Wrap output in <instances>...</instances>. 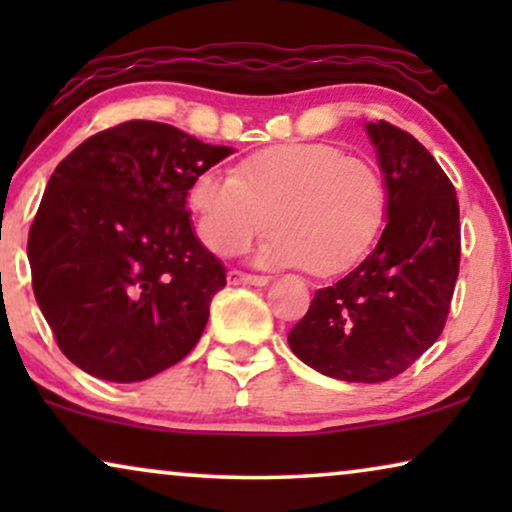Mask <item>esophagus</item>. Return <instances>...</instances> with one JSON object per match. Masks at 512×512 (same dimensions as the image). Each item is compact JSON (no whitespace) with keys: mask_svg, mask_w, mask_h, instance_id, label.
Returning a JSON list of instances; mask_svg holds the SVG:
<instances>
[{"mask_svg":"<svg viewBox=\"0 0 512 512\" xmlns=\"http://www.w3.org/2000/svg\"><path fill=\"white\" fill-rule=\"evenodd\" d=\"M228 284H247V286H268L270 277H256V275H244L240 270L228 272Z\"/></svg>","mask_w":512,"mask_h":512,"instance_id":"obj_1","label":"esophagus"}]
</instances>
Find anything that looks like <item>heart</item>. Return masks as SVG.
Wrapping results in <instances>:
<instances>
[{"instance_id":"1","label":"heart","mask_w":512,"mask_h":512,"mask_svg":"<svg viewBox=\"0 0 512 512\" xmlns=\"http://www.w3.org/2000/svg\"><path fill=\"white\" fill-rule=\"evenodd\" d=\"M198 235L233 256L261 235L265 268H303L331 277L373 247L387 216V188L373 163L324 142H286L251 153L235 174L202 170L188 188Z\"/></svg>"}]
</instances>
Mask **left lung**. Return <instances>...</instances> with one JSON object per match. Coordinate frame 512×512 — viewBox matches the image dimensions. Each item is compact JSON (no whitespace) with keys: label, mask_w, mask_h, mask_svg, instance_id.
Masks as SVG:
<instances>
[{"label":"left lung","mask_w":512,"mask_h":512,"mask_svg":"<svg viewBox=\"0 0 512 512\" xmlns=\"http://www.w3.org/2000/svg\"><path fill=\"white\" fill-rule=\"evenodd\" d=\"M384 188L387 226L338 284L314 293L289 347L321 375L387 382L443 333L459 275V205L452 181L410 132L366 123Z\"/></svg>","instance_id":"1"}]
</instances>
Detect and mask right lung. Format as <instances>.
<instances>
[{
    "label": "right lung",
    "mask_w": 512,
    "mask_h": 512,
    "mask_svg": "<svg viewBox=\"0 0 512 512\" xmlns=\"http://www.w3.org/2000/svg\"><path fill=\"white\" fill-rule=\"evenodd\" d=\"M230 153L174 125L128 121L55 167L27 258L39 310L74 366L142 382L198 345L226 268L195 235L186 198Z\"/></svg>",
    "instance_id": "obj_1"
}]
</instances>
